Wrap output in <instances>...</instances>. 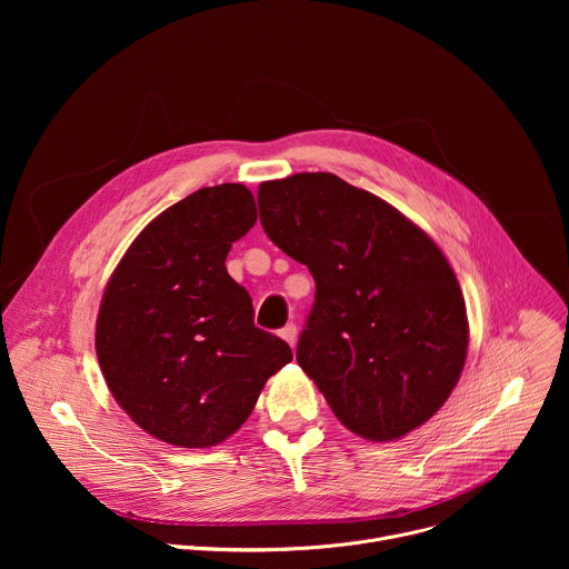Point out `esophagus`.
Returning <instances> with one entry per match:
<instances>
[{
  "label": "esophagus",
  "mask_w": 569,
  "mask_h": 569,
  "mask_svg": "<svg viewBox=\"0 0 569 569\" xmlns=\"http://www.w3.org/2000/svg\"><path fill=\"white\" fill-rule=\"evenodd\" d=\"M281 338L295 349V345H297V327H295V323H288L286 329H281Z\"/></svg>",
  "instance_id": "esophagus-1"
}]
</instances>
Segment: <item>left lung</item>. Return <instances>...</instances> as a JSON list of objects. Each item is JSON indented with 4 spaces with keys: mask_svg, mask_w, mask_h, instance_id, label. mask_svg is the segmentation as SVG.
Returning <instances> with one entry per match:
<instances>
[{
    "mask_svg": "<svg viewBox=\"0 0 569 569\" xmlns=\"http://www.w3.org/2000/svg\"><path fill=\"white\" fill-rule=\"evenodd\" d=\"M259 209L270 240L315 279L297 362L340 423L393 441L430 421L468 351L466 301L437 242L333 173L263 182Z\"/></svg>",
    "mask_w": 569,
    "mask_h": 569,
    "instance_id": "1",
    "label": "left lung"
}]
</instances>
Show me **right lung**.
<instances>
[{"instance_id": "1", "label": "right lung", "mask_w": 569, "mask_h": 569, "mask_svg": "<svg viewBox=\"0 0 569 569\" xmlns=\"http://www.w3.org/2000/svg\"><path fill=\"white\" fill-rule=\"evenodd\" d=\"M254 222L248 187H204L148 222L106 286L97 317L103 378L159 441H224L292 360L281 338L254 327L248 290L224 268L231 242Z\"/></svg>"}]
</instances>
